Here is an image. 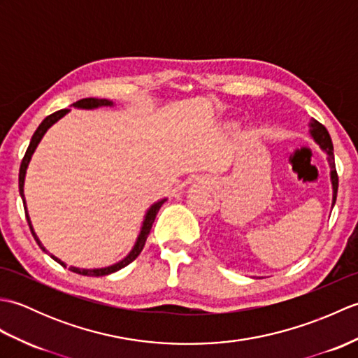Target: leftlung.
Listing matches in <instances>:
<instances>
[{
  "instance_id": "8db88e82",
  "label": "left lung",
  "mask_w": 358,
  "mask_h": 358,
  "mask_svg": "<svg viewBox=\"0 0 358 358\" xmlns=\"http://www.w3.org/2000/svg\"><path fill=\"white\" fill-rule=\"evenodd\" d=\"M309 134L313 135V138L315 140V143L318 146L322 148L323 152H326L328 155V162L331 166V181H332V206L336 204L337 200V191H338V175L336 171V163H334V146H332V140L329 136L328 129H326L322 123H318L317 120H313L309 123Z\"/></svg>"
}]
</instances>
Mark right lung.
Wrapping results in <instances>:
<instances>
[{
    "mask_svg": "<svg viewBox=\"0 0 358 358\" xmlns=\"http://www.w3.org/2000/svg\"><path fill=\"white\" fill-rule=\"evenodd\" d=\"M72 106H73V108H78V109H96V108H101V106H113V103L109 101V100H104V98H83V100H80V101H77V103H73ZM67 112H69V109H62V110L52 113V115L45 117V118L43 120V123H41L40 126H38V129H36L34 136H32V140H30V144H29V148H27V150H26V155H24V158H22L21 166H20V195H21V199H22V203H24L26 218H27V223H29L30 231H32L34 238L36 240V243H38V245H40V248L44 250V252H48V250H45V248L41 245L40 238L36 237V234H35L34 227H32V223H30V217H29V214H27L26 200H24V178H26V171H27V166H29V163H30V158H32L34 152H35L38 144H40V141H41V138L44 136V134L48 132V129H49L50 126L55 124L59 118H63ZM164 201H166V199L158 200L157 203L152 204V206L148 209L146 215H144V222H143V226H141V231H140V234H138V238H136V241H135V245H134L131 252H129V254L123 258V260L115 263V264H112V266H106V268H98V269H80V268H73V266H71L69 269H71L72 272H75V273H80V275L103 277V275H109V273H112V272H117V271H120L121 268H124V266H127L129 263H132V262L135 260V258L140 255L141 250H143L144 243H146L148 235H149V232H150V227H152V224H154L155 217H157V214H158V210H159V208H162V204H163ZM50 257H52L55 262H58L59 264L66 266V264H64L62 260H59V258H57L55 255H50Z\"/></svg>",
    "mask_w": 358,
    "mask_h": 358,
    "instance_id": "1",
    "label": "right lung"
}]
</instances>
